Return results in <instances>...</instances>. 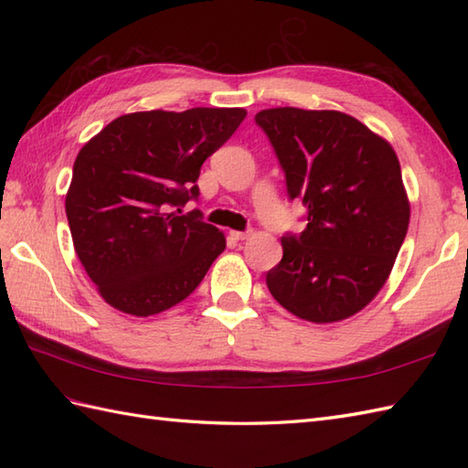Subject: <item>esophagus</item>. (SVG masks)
Listing matches in <instances>:
<instances>
[{
	"instance_id": "esophagus-1",
	"label": "esophagus",
	"mask_w": 468,
	"mask_h": 468,
	"mask_svg": "<svg viewBox=\"0 0 468 468\" xmlns=\"http://www.w3.org/2000/svg\"><path fill=\"white\" fill-rule=\"evenodd\" d=\"M250 235H251V231H231V237H233V239H237V241H243Z\"/></svg>"
}]
</instances>
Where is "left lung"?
Returning a JSON list of instances; mask_svg holds the SVG:
<instances>
[{
  "mask_svg": "<svg viewBox=\"0 0 468 468\" xmlns=\"http://www.w3.org/2000/svg\"><path fill=\"white\" fill-rule=\"evenodd\" d=\"M255 122L283 168L287 195L307 208L303 231L282 237L283 257L267 271V287L302 320H346L382 290L409 231L399 156L337 111L270 108Z\"/></svg>",
  "mask_w": 468,
  "mask_h": 468,
  "instance_id": "left-lung-1",
  "label": "left lung"
}]
</instances>
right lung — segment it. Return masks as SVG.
<instances>
[{
  "label": "right lung",
  "instance_id": "1",
  "mask_svg": "<svg viewBox=\"0 0 468 468\" xmlns=\"http://www.w3.org/2000/svg\"><path fill=\"white\" fill-rule=\"evenodd\" d=\"M243 108L148 111L118 116L78 153L66 217L78 260L106 303L136 317L181 303L225 250L201 211V166Z\"/></svg>",
  "mask_w": 468,
  "mask_h": 468
}]
</instances>
